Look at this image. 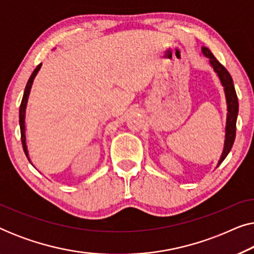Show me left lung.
I'll list each match as a JSON object with an SVG mask.
<instances>
[{"mask_svg": "<svg viewBox=\"0 0 254 254\" xmlns=\"http://www.w3.org/2000/svg\"><path fill=\"white\" fill-rule=\"evenodd\" d=\"M202 53L209 59V62L211 67L220 77V81L224 88L225 98H227V105H228V114H227V126H225V140H224V148L222 156L218 162V165L224 161L229 152H230L232 145H234L235 137H236V121H237L238 116V98L237 93H236L234 81H232L231 75L229 71L224 68L223 64H221L217 61V59L214 57L213 53L208 50L207 47L202 48Z\"/></svg>", "mask_w": 254, "mask_h": 254, "instance_id": "obj_1", "label": "left lung"}]
</instances>
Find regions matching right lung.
I'll use <instances>...</instances> for the list:
<instances>
[{"instance_id": "1", "label": "right lung", "mask_w": 254, "mask_h": 254, "mask_svg": "<svg viewBox=\"0 0 254 254\" xmlns=\"http://www.w3.org/2000/svg\"><path fill=\"white\" fill-rule=\"evenodd\" d=\"M41 68V64L37 65V68L34 69L32 75L30 76L29 81H27V84L25 86V90H24V95H23V99L22 103H20V107H19V126H20V140H22V144H23V149L24 152H25L27 159L30 161L29 158V154H27V148H26V142H25V110H26V104H27V98H29L30 91H31V86H32L33 79L36 77V75L39 71V69Z\"/></svg>"}]
</instances>
